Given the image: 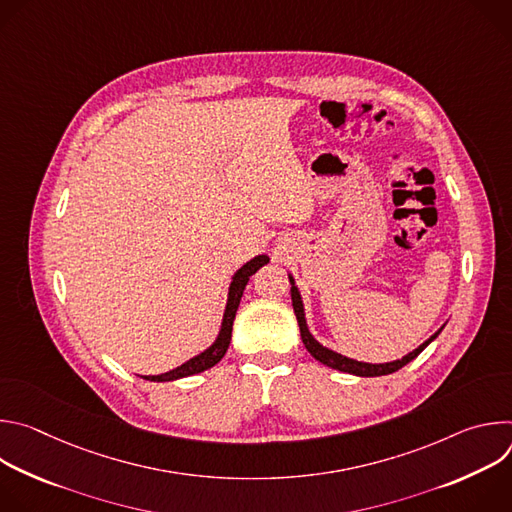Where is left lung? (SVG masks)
<instances>
[{
  "mask_svg": "<svg viewBox=\"0 0 512 512\" xmlns=\"http://www.w3.org/2000/svg\"><path fill=\"white\" fill-rule=\"evenodd\" d=\"M289 283H291V304H294V312H296V318H298V324H300V334H302V340H304V346L308 348V352L320 360L322 364H326V367L330 369H336V371H342V373H350V375H356V377H381V375H391L395 371H399L401 367H405L407 362H411L433 338H437V334L442 332V328L437 330L429 340H425L419 348H415L413 352H409L407 356H403L401 360H393V362H385V364H371V362H358V360H352L348 356H342L326 346H322L318 340H314V336L310 334L308 330V324H306V316H304V304H302V298H300V291L294 283V277L289 275Z\"/></svg>",
  "mask_w": 512,
  "mask_h": 512,
  "instance_id": "left-lung-1",
  "label": "left lung"
}]
</instances>
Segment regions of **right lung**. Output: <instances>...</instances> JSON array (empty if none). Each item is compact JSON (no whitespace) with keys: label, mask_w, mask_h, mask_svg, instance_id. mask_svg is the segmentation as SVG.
I'll list each match as a JSON object with an SVG mask.
<instances>
[{"label":"right lung","mask_w":512,"mask_h":512,"mask_svg":"<svg viewBox=\"0 0 512 512\" xmlns=\"http://www.w3.org/2000/svg\"><path fill=\"white\" fill-rule=\"evenodd\" d=\"M269 263V257L267 255H257L255 259H251L249 263H245L233 277L231 281V287H229V302H227V310H225V318H223V326H221V332H218L214 344L210 348H206L204 352H200L198 356L190 358L188 362L180 364L178 369L170 371V373H164V375H154V377H143L145 381H154V383H164V381H176V379H182V377H190V375H196V373H202L210 367H214V364L221 360L231 344V334H233V322H235V316H237V308L241 304V298H243V291H245V285L249 281V277L253 273H257L263 265Z\"/></svg>","instance_id":"add662e5"}]
</instances>
